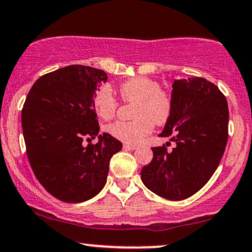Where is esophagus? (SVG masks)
<instances>
[{
    "mask_svg": "<svg viewBox=\"0 0 252 252\" xmlns=\"http://www.w3.org/2000/svg\"><path fill=\"white\" fill-rule=\"evenodd\" d=\"M123 148L124 149H128V151H134V149H136L137 147L135 145H129V143H124Z\"/></svg>",
    "mask_w": 252,
    "mask_h": 252,
    "instance_id": "1",
    "label": "esophagus"
}]
</instances>
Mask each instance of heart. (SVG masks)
<instances>
[{"label": "heart", "instance_id": "heart-1", "mask_svg": "<svg viewBox=\"0 0 252 252\" xmlns=\"http://www.w3.org/2000/svg\"><path fill=\"white\" fill-rule=\"evenodd\" d=\"M120 95L126 103H135L134 118L126 122L117 121L109 126L113 137L129 145H136L153 130L156 124L166 123L172 112V99L161 86L149 77H132L120 86ZM95 111L103 120H110L117 110V100L111 88L103 86L93 99Z\"/></svg>", "mask_w": 252, "mask_h": 252}]
</instances>
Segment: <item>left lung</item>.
Masks as SVG:
<instances>
[{
  "instance_id": "left-lung-1",
  "label": "left lung",
  "mask_w": 252,
  "mask_h": 252,
  "mask_svg": "<svg viewBox=\"0 0 252 252\" xmlns=\"http://www.w3.org/2000/svg\"><path fill=\"white\" fill-rule=\"evenodd\" d=\"M172 112L159 136L171 137L176 147H153V159L141 170L151 191L171 201L197 192L220 164L228 137L225 95L203 77L175 80ZM170 142H167L168 145Z\"/></svg>"
}]
</instances>
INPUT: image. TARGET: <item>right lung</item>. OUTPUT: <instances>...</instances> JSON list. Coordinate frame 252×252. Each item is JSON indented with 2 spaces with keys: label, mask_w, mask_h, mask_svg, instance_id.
I'll list each match as a JSON object with an SVG mask.
<instances>
[{
  "label": "right lung",
  "mask_w": 252,
  "mask_h": 252,
  "mask_svg": "<svg viewBox=\"0 0 252 252\" xmlns=\"http://www.w3.org/2000/svg\"><path fill=\"white\" fill-rule=\"evenodd\" d=\"M106 80L100 69L68 65L39 77L25 100L21 123L33 173L63 202H84L100 192L110 159L122 149L110 134L98 135L93 99ZM95 137L94 145L82 143Z\"/></svg>",
  "instance_id": "right-lung-1"
}]
</instances>
